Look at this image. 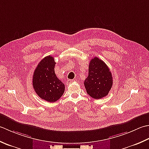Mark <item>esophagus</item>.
<instances>
[{"label": "esophagus", "instance_id": "1", "mask_svg": "<svg viewBox=\"0 0 149 149\" xmlns=\"http://www.w3.org/2000/svg\"><path fill=\"white\" fill-rule=\"evenodd\" d=\"M74 80H68V81H66V84L67 85H69V84H71L72 82H74Z\"/></svg>", "mask_w": 149, "mask_h": 149}]
</instances>
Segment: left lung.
<instances>
[{"label": "left lung", "instance_id": "left-lung-1", "mask_svg": "<svg viewBox=\"0 0 149 149\" xmlns=\"http://www.w3.org/2000/svg\"><path fill=\"white\" fill-rule=\"evenodd\" d=\"M113 79L105 63L98 58H93L89 65V74L84 81L87 93L95 99L104 98L110 91Z\"/></svg>", "mask_w": 149, "mask_h": 149}]
</instances>
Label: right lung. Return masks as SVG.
Wrapping results in <instances>:
<instances>
[{
    "label": "right lung",
    "mask_w": 149,
    "mask_h": 149,
    "mask_svg": "<svg viewBox=\"0 0 149 149\" xmlns=\"http://www.w3.org/2000/svg\"><path fill=\"white\" fill-rule=\"evenodd\" d=\"M54 57H44L38 63L33 73V86L40 98L49 102L59 100L65 91V86L54 72Z\"/></svg>",
    "instance_id": "add662e5"
}]
</instances>
